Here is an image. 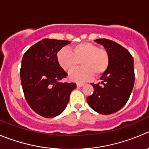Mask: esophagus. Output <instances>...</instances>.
Segmentation results:
<instances>
[{"label": "esophagus", "instance_id": "obj_1", "mask_svg": "<svg viewBox=\"0 0 149 149\" xmlns=\"http://www.w3.org/2000/svg\"><path fill=\"white\" fill-rule=\"evenodd\" d=\"M84 86L83 83H77V88H80V87H83Z\"/></svg>", "mask_w": 149, "mask_h": 149}]
</instances>
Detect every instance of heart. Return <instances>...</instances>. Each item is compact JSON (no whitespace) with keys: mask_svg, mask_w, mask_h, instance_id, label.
<instances>
[{"mask_svg":"<svg viewBox=\"0 0 149 149\" xmlns=\"http://www.w3.org/2000/svg\"><path fill=\"white\" fill-rule=\"evenodd\" d=\"M59 65L66 71L74 69L81 63L82 68L72 70L69 74V80L83 83L91 80L94 74L100 77L108 69L110 57L106 49L90 42H83L73 46L72 52L61 48L57 52Z\"/></svg>","mask_w":149,"mask_h":149,"instance_id":"1","label":"heart"}]
</instances>
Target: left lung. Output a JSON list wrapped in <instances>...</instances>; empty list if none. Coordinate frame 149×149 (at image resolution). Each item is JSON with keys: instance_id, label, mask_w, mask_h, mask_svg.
<instances>
[{"instance_id": "left-lung-1", "label": "left lung", "mask_w": 149, "mask_h": 149, "mask_svg": "<svg viewBox=\"0 0 149 149\" xmlns=\"http://www.w3.org/2000/svg\"><path fill=\"white\" fill-rule=\"evenodd\" d=\"M94 41L107 51L110 63L100 78L101 83H91L94 91L87 97V102L97 113L111 114L122 108L130 98L134 83V60L119 44L106 39Z\"/></svg>"}]
</instances>
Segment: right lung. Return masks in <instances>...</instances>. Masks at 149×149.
<instances>
[{"mask_svg": "<svg viewBox=\"0 0 149 149\" xmlns=\"http://www.w3.org/2000/svg\"><path fill=\"white\" fill-rule=\"evenodd\" d=\"M69 41L44 39L29 48L22 59L20 80L25 100L37 114L52 118L66 108L75 83H61L67 73L57 61V52Z\"/></svg>", "mask_w": 149, "mask_h": 149, "instance_id": "obj_1", "label": "right lung"}]
</instances>
